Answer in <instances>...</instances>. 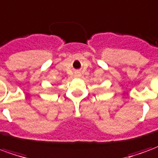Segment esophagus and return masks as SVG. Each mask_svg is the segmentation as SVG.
Wrapping results in <instances>:
<instances>
[{"instance_id":"esophagus-1","label":"esophagus","mask_w":158,"mask_h":158,"mask_svg":"<svg viewBox=\"0 0 158 158\" xmlns=\"http://www.w3.org/2000/svg\"><path fill=\"white\" fill-rule=\"evenodd\" d=\"M75 76H76V77H78V76H79V73H76Z\"/></svg>"}]
</instances>
